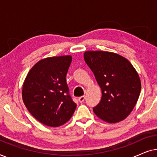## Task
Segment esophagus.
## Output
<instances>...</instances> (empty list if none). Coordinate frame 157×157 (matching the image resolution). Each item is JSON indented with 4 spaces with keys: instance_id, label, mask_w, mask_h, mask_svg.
I'll return each mask as SVG.
<instances>
[{
    "instance_id": "34e87169",
    "label": "esophagus",
    "mask_w": 157,
    "mask_h": 157,
    "mask_svg": "<svg viewBox=\"0 0 157 157\" xmlns=\"http://www.w3.org/2000/svg\"><path fill=\"white\" fill-rule=\"evenodd\" d=\"M84 100H85V96H80V97L78 98V101H79V102H80V103H83V101H84Z\"/></svg>"
}]
</instances>
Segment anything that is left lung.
Instances as JSON below:
<instances>
[{
    "mask_svg": "<svg viewBox=\"0 0 157 157\" xmlns=\"http://www.w3.org/2000/svg\"><path fill=\"white\" fill-rule=\"evenodd\" d=\"M83 58L101 89V99L94 107V112L111 124L126 119L141 92V83L136 69L126 58L113 52L88 51Z\"/></svg>",
    "mask_w": 157,
    "mask_h": 157,
    "instance_id": "obj_1",
    "label": "left lung"
}]
</instances>
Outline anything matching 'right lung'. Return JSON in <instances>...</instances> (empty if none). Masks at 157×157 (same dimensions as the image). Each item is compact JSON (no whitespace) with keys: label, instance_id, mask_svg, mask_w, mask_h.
Segmentation results:
<instances>
[{"label":"right lung","instance_id":"right-lung-1","mask_svg":"<svg viewBox=\"0 0 157 157\" xmlns=\"http://www.w3.org/2000/svg\"><path fill=\"white\" fill-rule=\"evenodd\" d=\"M71 56L48 57L37 62L28 73L22 98L31 114L44 125L57 127L74 114L76 104L68 93L66 76Z\"/></svg>","mask_w":157,"mask_h":157}]
</instances>
